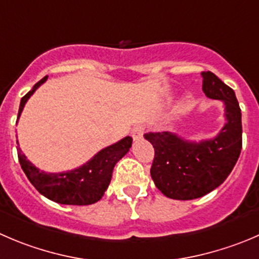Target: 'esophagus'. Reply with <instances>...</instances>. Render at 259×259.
Wrapping results in <instances>:
<instances>
[{
	"instance_id": "obj_1",
	"label": "esophagus",
	"mask_w": 259,
	"mask_h": 259,
	"mask_svg": "<svg viewBox=\"0 0 259 259\" xmlns=\"http://www.w3.org/2000/svg\"><path fill=\"white\" fill-rule=\"evenodd\" d=\"M143 134H144V126L143 125H137V126H134L132 129V137L134 140L140 139L143 137Z\"/></svg>"
}]
</instances>
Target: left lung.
<instances>
[{
	"label": "left lung",
	"instance_id": "obj_1",
	"mask_svg": "<svg viewBox=\"0 0 259 259\" xmlns=\"http://www.w3.org/2000/svg\"><path fill=\"white\" fill-rule=\"evenodd\" d=\"M202 91L225 105L227 122L212 139L190 142L170 132L148 133L154 148L150 176L158 190L173 200H193L219 187L242 150V112L234 91L212 72H202Z\"/></svg>",
	"mask_w": 259,
	"mask_h": 259
}]
</instances>
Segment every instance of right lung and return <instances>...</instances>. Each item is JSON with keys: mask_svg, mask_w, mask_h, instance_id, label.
Segmentation results:
<instances>
[{"mask_svg": "<svg viewBox=\"0 0 259 259\" xmlns=\"http://www.w3.org/2000/svg\"><path fill=\"white\" fill-rule=\"evenodd\" d=\"M47 79L48 76L40 79L32 87L31 91L22 97L17 120L30 96ZM132 143V137H125L115 144L100 150L92 159L81 167L62 173H48L40 170L26 159V155L22 154L20 147H17V155L22 170L31 185L47 199L63 205H91L104 196L111 181L115 164L129 152Z\"/></svg>", "mask_w": 259, "mask_h": 259, "instance_id": "1", "label": "right lung"}]
</instances>
